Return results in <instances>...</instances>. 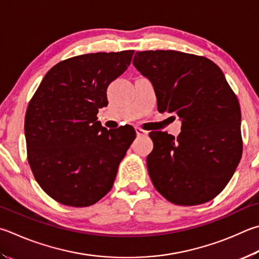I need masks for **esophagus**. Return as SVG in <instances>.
<instances>
[{
  "label": "esophagus",
  "mask_w": 259,
  "mask_h": 259,
  "mask_svg": "<svg viewBox=\"0 0 259 259\" xmlns=\"http://www.w3.org/2000/svg\"><path fill=\"white\" fill-rule=\"evenodd\" d=\"M136 133H137V136H147V131L139 128V126H136Z\"/></svg>",
  "instance_id": "obj_1"
}]
</instances>
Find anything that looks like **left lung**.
Wrapping results in <instances>:
<instances>
[{"instance_id":"obj_1","label":"left lung","mask_w":259,"mask_h":259,"mask_svg":"<svg viewBox=\"0 0 259 259\" xmlns=\"http://www.w3.org/2000/svg\"><path fill=\"white\" fill-rule=\"evenodd\" d=\"M136 69L152 81L157 110L182 120L177 138L152 131L147 156L152 182L172 204L200 205L231 180L242 155L236 94L213 61L178 51L137 52Z\"/></svg>"}]
</instances>
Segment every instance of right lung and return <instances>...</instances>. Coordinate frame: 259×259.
<instances>
[{
	"label": "right lung",
	"mask_w": 259,
	"mask_h": 259,
	"mask_svg": "<svg viewBox=\"0 0 259 259\" xmlns=\"http://www.w3.org/2000/svg\"><path fill=\"white\" fill-rule=\"evenodd\" d=\"M133 50L63 60L49 70L28 104L27 158L51 198L71 207L102 199L136 138L131 125L107 130L97 121L109 84L131 63Z\"/></svg>",
	"instance_id": "right-lung-1"
}]
</instances>
